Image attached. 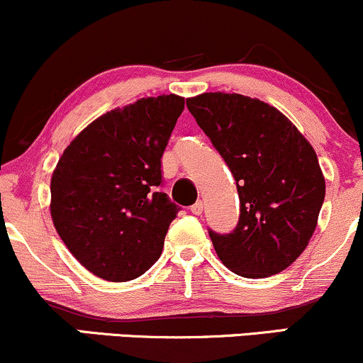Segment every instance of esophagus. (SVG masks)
Segmentation results:
<instances>
[{
	"mask_svg": "<svg viewBox=\"0 0 363 363\" xmlns=\"http://www.w3.org/2000/svg\"><path fill=\"white\" fill-rule=\"evenodd\" d=\"M191 213L201 215L203 213V201H196L193 206H191Z\"/></svg>",
	"mask_w": 363,
	"mask_h": 363,
	"instance_id": "34e87169",
	"label": "esophagus"
}]
</instances>
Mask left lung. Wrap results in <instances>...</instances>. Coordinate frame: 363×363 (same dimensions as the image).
Returning <instances> with one entry per match:
<instances>
[{
  "label": "left lung",
  "mask_w": 363,
  "mask_h": 363,
  "mask_svg": "<svg viewBox=\"0 0 363 363\" xmlns=\"http://www.w3.org/2000/svg\"><path fill=\"white\" fill-rule=\"evenodd\" d=\"M186 104L237 182L235 228L208 230L220 261L244 278L283 272L309 244L326 194L314 148L257 99L210 91Z\"/></svg>",
  "instance_id": "obj_1"
}]
</instances>
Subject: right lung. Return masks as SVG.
Returning <instances> with one entry per match:
<instances>
[{
    "instance_id": "right-lung-1",
    "label": "right lung",
    "mask_w": 363,
    "mask_h": 363,
    "mask_svg": "<svg viewBox=\"0 0 363 363\" xmlns=\"http://www.w3.org/2000/svg\"><path fill=\"white\" fill-rule=\"evenodd\" d=\"M184 99H140L104 114L62 152L51 179V215L78 261L107 281L135 280L160 257L179 213L160 187L162 155Z\"/></svg>"
}]
</instances>
